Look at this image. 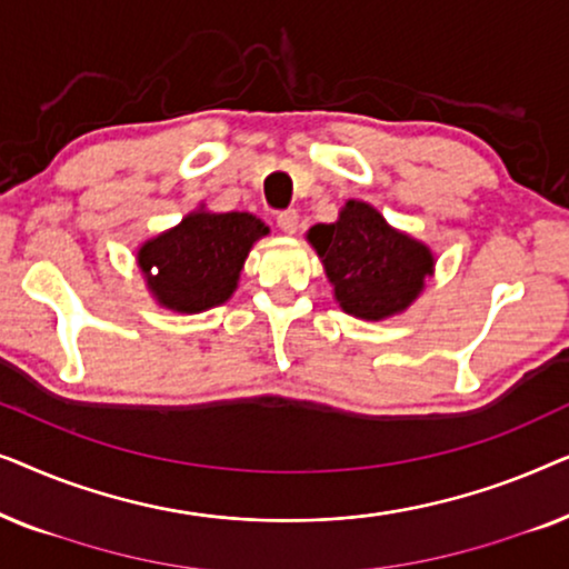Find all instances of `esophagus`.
Segmentation results:
<instances>
[{
  "instance_id": "obj_1",
  "label": "esophagus",
  "mask_w": 569,
  "mask_h": 569,
  "mask_svg": "<svg viewBox=\"0 0 569 569\" xmlns=\"http://www.w3.org/2000/svg\"><path fill=\"white\" fill-rule=\"evenodd\" d=\"M298 222H300L298 209H284V212H279V214H277V224H279V230L287 232V236H292V232L298 230Z\"/></svg>"
}]
</instances>
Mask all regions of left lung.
<instances>
[{
	"label": "left lung",
	"mask_w": 569,
	"mask_h": 569,
	"mask_svg": "<svg viewBox=\"0 0 569 569\" xmlns=\"http://www.w3.org/2000/svg\"><path fill=\"white\" fill-rule=\"evenodd\" d=\"M308 240L323 259L339 306L368 321L401 313L432 274L430 248L396 232L362 201H347L339 222L316 224Z\"/></svg>",
	"instance_id": "8db88e82"
}]
</instances>
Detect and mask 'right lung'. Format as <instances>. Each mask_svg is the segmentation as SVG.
Wrapping results in <instances>:
<instances>
[{"label": "right lung", "mask_w": 569, "mask_h": 569, "mask_svg": "<svg viewBox=\"0 0 569 569\" xmlns=\"http://www.w3.org/2000/svg\"><path fill=\"white\" fill-rule=\"evenodd\" d=\"M267 232L248 212H193L139 248L137 259L160 306L199 313L230 298L248 251Z\"/></svg>", "instance_id": "1"}]
</instances>
